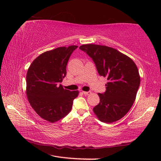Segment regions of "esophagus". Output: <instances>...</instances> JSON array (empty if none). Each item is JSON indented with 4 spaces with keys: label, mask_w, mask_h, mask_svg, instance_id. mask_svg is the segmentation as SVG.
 Returning a JSON list of instances; mask_svg holds the SVG:
<instances>
[{
    "label": "esophagus",
    "mask_w": 161,
    "mask_h": 161,
    "mask_svg": "<svg viewBox=\"0 0 161 161\" xmlns=\"http://www.w3.org/2000/svg\"><path fill=\"white\" fill-rule=\"evenodd\" d=\"M82 92H83L84 95H89L91 93V91H82Z\"/></svg>",
    "instance_id": "esophagus-1"
}]
</instances>
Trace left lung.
Listing matches in <instances>:
<instances>
[{
  "label": "left lung",
  "mask_w": 161,
  "mask_h": 161,
  "mask_svg": "<svg viewBox=\"0 0 161 161\" xmlns=\"http://www.w3.org/2000/svg\"><path fill=\"white\" fill-rule=\"evenodd\" d=\"M95 62L100 76L107 77L104 93L93 111L100 121L113 123L128 113L140 84L138 68L130 58L113 47L96 44L80 46Z\"/></svg>",
  "instance_id": "1"
}]
</instances>
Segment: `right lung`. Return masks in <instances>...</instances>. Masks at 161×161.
<instances>
[{"instance_id":"right-lung-1","label":"right lung","mask_w":161,"mask_h":161,"mask_svg":"<svg viewBox=\"0 0 161 161\" xmlns=\"http://www.w3.org/2000/svg\"><path fill=\"white\" fill-rule=\"evenodd\" d=\"M77 46L59 47L42 53L33 61L26 76L29 102L42 118L51 123L70 111L79 91L63 88L60 82L66 75V65Z\"/></svg>"}]
</instances>
